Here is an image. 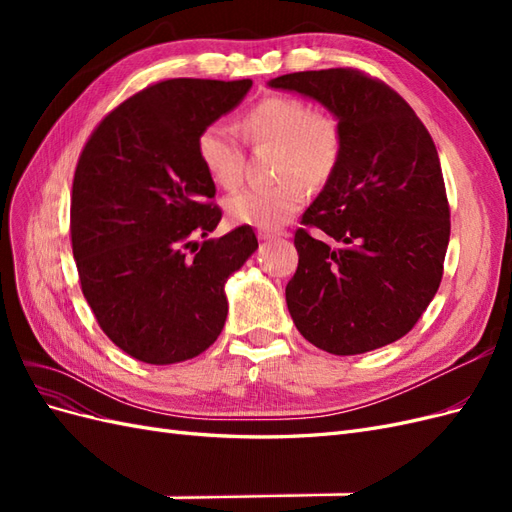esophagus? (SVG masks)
<instances>
[{"mask_svg": "<svg viewBox=\"0 0 512 512\" xmlns=\"http://www.w3.org/2000/svg\"><path fill=\"white\" fill-rule=\"evenodd\" d=\"M284 237V232H277V230H258V239L260 241H273V239H280Z\"/></svg>", "mask_w": 512, "mask_h": 512, "instance_id": "34e87169", "label": "esophagus"}]
</instances>
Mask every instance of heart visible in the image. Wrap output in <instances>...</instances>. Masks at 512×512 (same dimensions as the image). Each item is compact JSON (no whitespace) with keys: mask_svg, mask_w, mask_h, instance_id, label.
I'll return each instance as SVG.
<instances>
[{"mask_svg":"<svg viewBox=\"0 0 512 512\" xmlns=\"http://www.w3.org/2000/svg\"><path fill=\"white\" fill-rule=\"evenodd\" d=\"M243 132L254 143H277V173L286 175L269 185H247L232 192L226 215L232 224L260 230L282 228L307 198L309 185L331 177L342 153V134L329 115L309 113L305 102L294 98H267L243 117ZM196 156L213 183L237 185L243 173V149L237 132L224 121H213L196 138Z\"/></svg>","mask_w":512,"mask_h":512,"instance_id":"1","label":"heart"}]
</instances>
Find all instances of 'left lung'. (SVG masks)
I'll return each mask as SVG.
<instances>
[{"mask_svg": "<svg viewBox=\"0 0 512 512\" xmlns=\"http://www.w3.org/2000/svg\"><path fill=\"white\" fill-rule=\"evenodd\" d=\"M335 117L342 153L294 232L299 267L286 303L299 333L348 356L404 337L436 297L451 213L436 145L397 91L359 70L271 79ZM329 240L340 247L331 248Z\"/></svg>", "mask_w": 512, "mask_h": 512, "instance_id": "1", "label": "left lung"}]
</instances>
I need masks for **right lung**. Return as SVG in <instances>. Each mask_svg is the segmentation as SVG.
I'll return each instance as SVG.
<instances>
[{
    "instance_id": "obj_1",
    "label": "right lung",
    "mask_w": 512,
    "mask_h": 512,
    "mask_svg": "<svg viewBox=\"0 0 512 512\" xmlns=\"http://www.w3.org/2000/svg\"><path fill=\"white\" fill-rule=\"evenodd\" d=\"M250 87L151 85L100 121L76 164L70 232L81 288L108 339L136 361L170 365L205 352L224 329L228 277L258 250L250 226L209 237L222 211L209 203L215 183L196 156L200 130Z\"/></svg>"
}]
</instances>
